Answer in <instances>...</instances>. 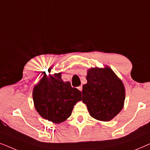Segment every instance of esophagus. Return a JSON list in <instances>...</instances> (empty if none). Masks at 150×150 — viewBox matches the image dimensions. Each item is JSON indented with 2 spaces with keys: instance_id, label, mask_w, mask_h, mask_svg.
I'll use <instances>...</instances> for the list:
<instances>
[{
  "instance_id": "obj_1",
  "label": "esophagus",
  "mask_w": 150,
  "mask_h": 150,
  "mask_svg": "<svg viewBox=\"0 0 150 150\" xmlns=\"http://www.w3.org/2000/svg\"><path fill=\"white\" fill-rule=\"evenodd\" d=\"M78 89H79V90H80L81 91H82V90H83V86H79V87H78Z\"/></svg>"
}]
</instances>
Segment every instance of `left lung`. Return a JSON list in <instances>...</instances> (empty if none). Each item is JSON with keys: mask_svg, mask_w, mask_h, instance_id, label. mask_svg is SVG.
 <instances>
[{"mask_svg": "<svg viewBox=\"0 0 150 150\" xmlns=\"http://www.w3.org/2000/svg\"><path fill=\"white\" fill-rule=\"evenodd\" d=\"M87 84L83 87V102L92 117L108 122L124 107L125 88L109 67L88 69Z\"/></svg>", "mask_w": 150, "mask_h": 150, "instance_id": "1", "label": "left lung"}]
</instances>
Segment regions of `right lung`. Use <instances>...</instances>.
I'll list each match as a JSON object with an SVG mask.
<instances>
[{
	"mask_svg": "<svg viewBox=\"0 0 150 150\" xmlns=\"http://www.w3.org/2000/svg\"><path fill=\"white\" fill-rule=\"evenodd\" d=\"M81 95V91L71 87L69 82L61 79V73L45 74L33 91L36 110L54 124H60L71 115L74 106L82 100Z\"/></svg>",
	"mask_w": 150,
	"mask_h": 150,
	"instance_id": "obj_1",
	"label": "right lung"
}]
</instances>
